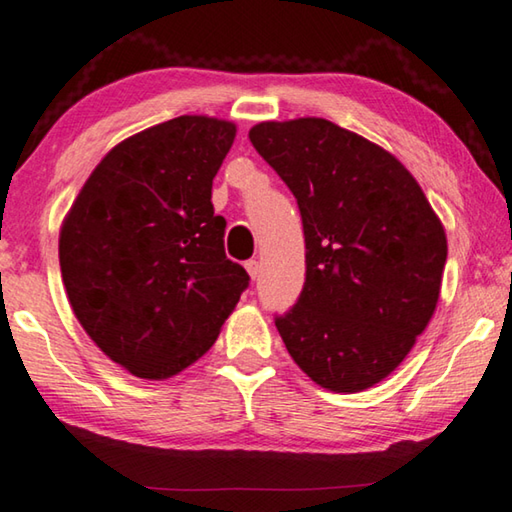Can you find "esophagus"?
Returning <instances> with one entry per match:
<instances>
[{"label":"esophagus","mask_w":512,"mask_h":512,"mask_svg":"<svg viewBox=\"0 0 512 512\" xmlns=\"http://www.w3.org/2000/svg\"><path fill=\"white\" fill-rule=\"evenodd\" d=\"M246 271L250 275V280H257V277H259V262H255V259H248Z\"/></svg>","instance_id":"34e87169"}]
</instances>
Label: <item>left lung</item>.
<instances>
[{"label": "left lung", "mask_w": 512, "mask_h": 512, "mask_svg": "<svg viewBox=\"0 0 512 512\" xmlns=\"http://www.w3.org/2000/svg\"><path fill=\"white\" fill-rule=\"evenodd\" d=\"M248 137L296 196L305 230V287L277 332L318 386L366 391L436 311L443 223L395 155L332 121H262Z\"/></svg>", "instance_id": "8db88e82"}]
</instances>
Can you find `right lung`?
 <instances>
[{"label": "right lung", "mask_w": 512, "mask_h": 512, "mask_svg": "<svg viewBox=\"0 0 512 512\" xmlns=\"http://www.w3.org/2000/svg\"><path fill=\"white\" fill-rule=\"evenodd\" d=\"M232 121L183 115L108 151L58 239L60 273L97 348L140 379H169L212 348L248 287L225 257L212 180Z\"/></svg>", "instance_id": "1"}]
</instances>
